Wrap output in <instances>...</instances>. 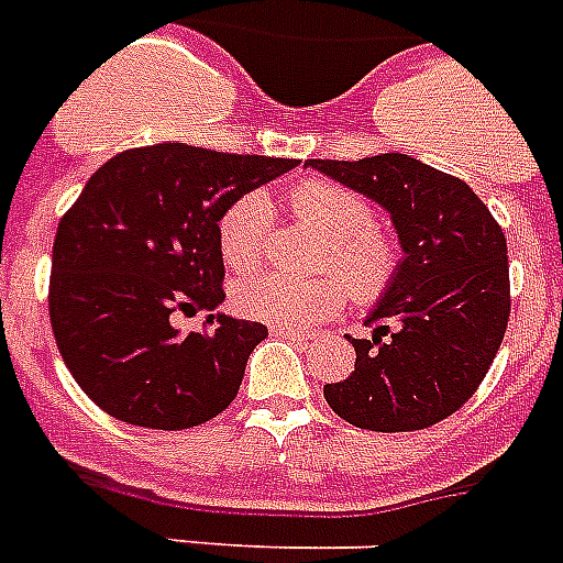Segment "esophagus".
I'll list each match as a JSON object with an SVG mask.
<instances>
[{
  "label": "esophagus",
  "mask_w": 563,
  "mask_h": 563,
  "mask_svg": "<svg viewBox=\"0 0 563 563\" xmlns=\"http://www.w3.org/2000/svg\"><path fill=\"white\" fill-rule=\"evenodd\" d=\"M272 334H283L289 340H311L309 332H300V329H291V325H272Z\"/></svg>",
  "instance_id": "obj_1"
}]
</instances>
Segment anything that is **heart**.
<instances>
[{"label":"heart","instance_id":"heart-1","mask_svg":"<svg viewBox=\"0 0 563 563\" xmlns=\"http://www.w3.org/2000/svg\"><path fill=\"white\" fill-rule=\"evenodd\" d=\"M289 211L329 240L323 274L318 280H297L280 272L245 274L234 283V300L249 318L277 325H306L329 318L343 306L342 283L361 303H372L386 291L398 268V252L375 231V214L361 194L325 179H309L291 188ZM272 243V211L266 197L245 194L220 220V252L234 272H254L266 260Z\"/></svg>","mask_w":563,"mask_h":563}]
</instances>
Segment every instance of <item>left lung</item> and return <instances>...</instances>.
Segmentation results:
<instances>
[{
	"instance_id": "1",
	"label": "left lung",
	"mask_w": 563,
	"mask_h": 563,
	"mask_svg": "<svg viewBox=\"0 0 563 563\" xmlns=\"http://www.w3.org/2000/svg\"><path fill=\"white\" fill-rule=\"evenodd\" d=\"M306 165L377 202L404 252L366 314L372 338H349L354 372L323 386L325 404L372 432H412L450 418L475 395L507 332L504 231L464 179L409 154Z\"/></svg>"
}]
</instances>
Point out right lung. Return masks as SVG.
<instances>
[{"mask_svg": "<svg viewBox=\"0 0 563 563\" xmlns=\"http://www.w3.org/2000/svg\"><path fill=\"white\" fill-rule=\"evenodd\" d=\"M295 159L240 157L186 143L122 151L59 220L48 311L74 380L111 418L188 429L217 418L268 329L223 303L220 220L291 172ZM211 310L206 333L173 329L174 310Z\"/></svg>", "mask_w": 563, "mask_h": 563, "instance_id": "1", "label": "right lung"}]
</instances>
